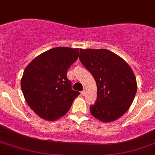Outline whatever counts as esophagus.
Instances as JSON below:
<instances>
[{
    "mask_svg": "<svg viewBox=\"0 0 155 155\" xmlns=\"http://www.w3.org/2000/svg\"><path fill=\"white\" fill-rule=\"evenodd\" d=\"M81 94H82V96H84V94H85V91L84 90H83L82 92H81Z\"/></svg>",
    "mask_w": 155,
    "mask_h": 155,
    "instance_id": "esophagus-1",
    "label": "esophagus"
}]
</instances>
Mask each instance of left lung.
Returning <instances> with one entry per match:
<instances>
[{"label":"left lung","instance_id":"left-lung-1","mask_svg":"<svg viewBox=\"0 0 155 155\" xmlns=\"http://www.w3.org/2000/svg\"><path fill=\"white\" fill-rule=\"evenodd\" d=\"M79 59L97 83V98L90 106L91 114L103 123L123 116L137 90L132 69L121 57L105 49H80Z\"/></svg>","mask_w":155,"mask_h":155}]
</instances>
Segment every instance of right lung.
I'll return each mask as SVG.
<instances>
[{"instance_id":"add662e5","label":"right lung","mask_w":155,"mask_h":155,"mask_svg":"<svg viewBox=\"0 0 155 155\" xmlns=\"http://www.w3.org/2000/svg\"><path fill=\"white\" fill-rule=\"evenodd\" d=\"M79 48L58 47L35 57L27 66L21 87L27 105L38 116L54 121L68 113L79 95L67 77L79 57Z\"/></svg>"}]
</instances>
